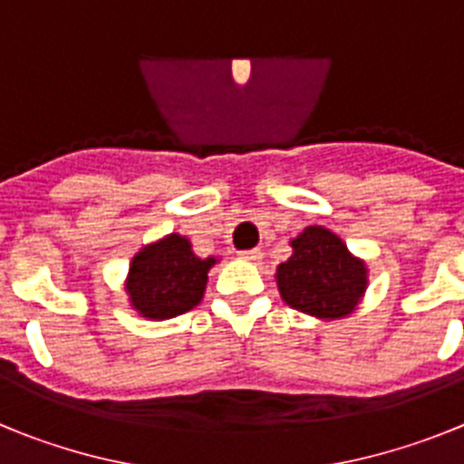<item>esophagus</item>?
<instances>
[{"mask_svg": "<svg viewBox=\"0 0 464 464\" xmlns=\"http://www.w3.org/2000/svg\"><path fill=\"white\" fill-rule=\"evenodd\" d=\"M241 260H248V262H260L262 260V251L260 248H248V251H239Z\"/></svg>", "mask_w": 464, "mask_h": 464, "instance_id": "1", "label": "esophagus"}]
</instances>
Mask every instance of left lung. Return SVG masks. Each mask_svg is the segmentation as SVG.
Listing matches in <instances>:
<instances>
[{
	"mask_svg": "<svg viewBox=\"0 0 464 464\" xmlns=\"http://www.w3.org/2000/svg\"><path fill=\"white\" fill-rule=\"evenodd\" d=\"M293 256L278 267V290L293 309L318 318L351 314L364 293V265L337 235L311 225L293 241Z\"/></svg>",
	"mask_w": 464,
	"mask_h": 464,
	"instance_id": "left-lung-1",
	"label": "left lung"
}]
</instances>
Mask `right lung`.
<instances>
[{"mask_svg":"<svg viewBox=\"0 0 464 464\" xmlns=\"http://www.w3.org/2000/svg\"><path fill=\"white\" fill-rule=\"evenodd\" d=\"M213 257H197L190 241L171 235L143 248L132 260L127 293L146 318H171L199 304Z\"/></svg>","mask_w":464,"mask_h":464,"instance_id":"right-lung-1","label":"right lung"}]
</instances>
